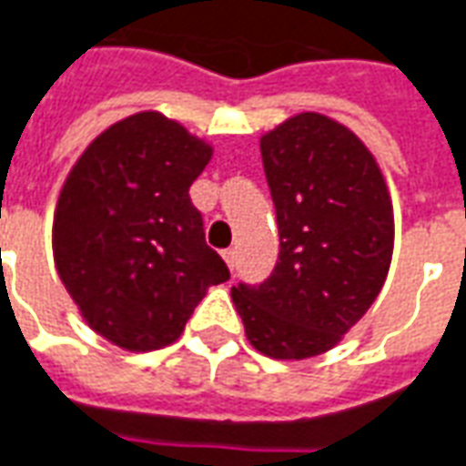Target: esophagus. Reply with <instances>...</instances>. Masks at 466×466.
<instances>
[{
	"label": "esophagus",
	"instance_id": "1",
	"mask_svg": "<svg viewBox=\"0 0 466 466\" xmlns=\"http://www.w3.org/2000/svg\"><path fill=\"white\" fill-rule=\"evenodd\" d=\"M223 258H226L228 268L233 271V268H236V251H233V248H226V251H223Z\"/></svg>",
	"mask_w": 466,
	"mask_h": 466
}]
</instances>
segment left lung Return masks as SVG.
<instances>
[{"mask_svg": "<svg viewBox=\"0 0 466 466\" xmlns=\"http://www.w3.org/2000/svg\"><path fill=\"white\" fill-rule=\"evenodd\" d=\"M279 258L261 284L233 287L258 352L304 360L335 348L370 309L393 253V205L373 154L322 114H299L261 139Z\"/></svg>", "mask_w": 466, "mask_h": 466, "instance_id": "1", "label": "left lung"}]
</instances>
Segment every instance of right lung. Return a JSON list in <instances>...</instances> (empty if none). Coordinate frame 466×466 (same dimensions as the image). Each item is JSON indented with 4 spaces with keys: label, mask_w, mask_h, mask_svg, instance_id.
Listing matches in <instances>:
<instances>
[{
    "label": "right lung",
    "mask_w": 466,
    "mask_h": 466,
    "mask_svg": "<svg viewBox=\"0 0 466 466\" xmlns=\"http://www.w3.org/2000/svg\"><path fill=\"white\" fill-rule=\"evenodd\" d=\"M213 149L144 111L106 129L67 175L53 253L86 322L124 350L175 342L208 287L230 279L190 185Z\"/></svg>",
    "instance_id": "obj_1"
}]
</instances>
